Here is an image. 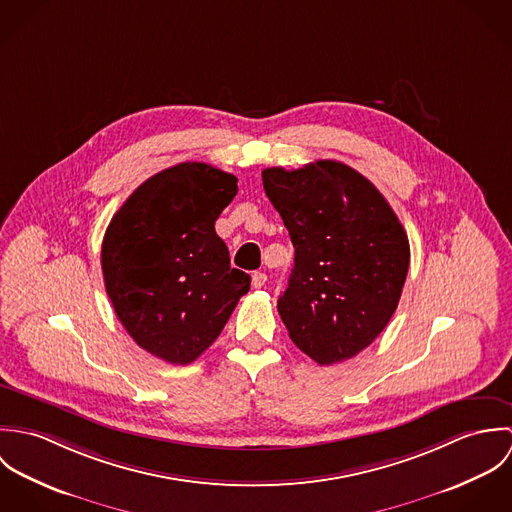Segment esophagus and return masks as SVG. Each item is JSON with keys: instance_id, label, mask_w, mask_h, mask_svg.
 I'll use <instances>...</instances> for the list:
<instances>
[{"instance_id": "esophagus-1", "label": "esophagus", "mask_w": 512, "mask_h": 512, "mask_svg": "<svg viewBox=\"0 0 512 512\" xmlns=\"http://www.w3.org/2000/svg\"><path fill=\"white\" fill-rule=\"evenodd\" d=\"M266 282H268V276L264 272H254L252 274V286L254 288H264Z\"/></svg>"}]
</instances>
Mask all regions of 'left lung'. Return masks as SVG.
I'll use <instances>...</instances> for the list:
<instances>
[{
  "mask_svg": "<svg viewBox=\"0 0 512 512\" xmlns=\"http://www.w3.org/2000/svg\"><path fill=\"white\" fill-rule=\"evenodd\" d=\"M262 181L295 248L278 299L290 339L317 365L353 359L398 307L410 266L404 226L380 191L341 161L268 167Z\"/></svg>",
  "mask_w": 512,
  "mask_h": 512,
  "instance_id": "1",
  "label": "left lung"
}]
</instances>
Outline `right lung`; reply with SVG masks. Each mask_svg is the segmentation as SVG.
I'll use <instances>...</instances> for the list:
<instances>
[{
  "label": "right lung",
  "instance_id": "right-lung-1",
  "mask_svg": "<svg viewBox=\"0 0 512 512\" xmlns=\"http://www.w3.org/2000/svg\"><path fill=\"white\" fill-rule=\"evenodd\" d=\"M236 181L209 163L173 165L144 181L106 228L102 274L114 311L142 349L171 365L205 353L250 290L215 232Z\"/></svg>",
  "mask_w": 512,
  "mask_h": 512
}]
</instances>
